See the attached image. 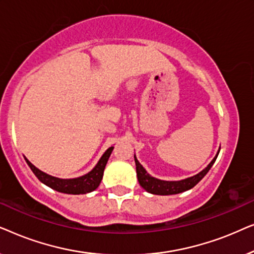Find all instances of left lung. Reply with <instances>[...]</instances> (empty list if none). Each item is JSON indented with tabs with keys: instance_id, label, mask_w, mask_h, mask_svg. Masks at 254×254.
Instances as JSON below:
<instances>
[{
	"instance_id": "8db88e82",
	"label": "left lung",
	"mask_w": 254,
	"mask_h": 254,
	"mask_svg": "<svg viewBox=\"0 0 254 254\" xmlns=\"http://www.w3.org/2000/svg\"><path fill=\"white\" fill-rule=\"evenodd\" d=\"M217 155L215 156V158L209 163V165H208L204 170H202L200 173H197L196 176H193L190 177V178L184 180H179V182H165V180H159L154 178V177H151L147 171H145L143 166L138 163L136 157L134 156L135 164H136V175L138 183H140V185L143 187L147 192L151 194H157V195H171V194L185 192V190L193 189V187L207 175V172L209 171L215 161H216Z\"/></svg>"
}]
</instances>
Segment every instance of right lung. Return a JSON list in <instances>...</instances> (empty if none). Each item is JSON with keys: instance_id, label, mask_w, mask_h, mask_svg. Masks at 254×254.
<instances>
[{"instance_id": "1", "label": "right lung", "mask_w": 254, "mask_h": 254, "mask_svg": "<svg viewBox=\"0 0 254 254\" xmlns=\"http://www.w3.org/2000/svg\"><path fill=\"white\" fill-rule=\"evenodd\" d=\"M112 150H113V147H111L104 152L102 158L99 159L98 164L95 166V169H93L91 172H89L88 175L79 177V178H75V179L55 178V177L46 175L45 172L38 170L36 166L31 164L26 158L25 161L27 164H29L30 169L32 170L34 175H36L37 178L39 179L41 183H44L45 185L50 186L51 189L58 190V192L65 193V194H85V193L92 192V190H95L97 187L99 186V184L103 179V173H104V170H105L106 163L109 161Z\"/></svg>"}]
</instances>
